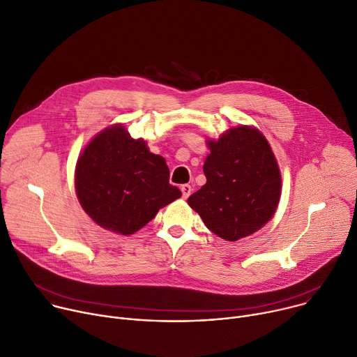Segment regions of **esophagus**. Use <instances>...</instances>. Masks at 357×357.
<instances>
[{
    "instance_id": "34e87169",
    "label": "esophagus",
    "mask_w": 357,
    "mask_h": 357,
    "mask_svg": "<svg viewBox=\"0 0 357 357\" xmlns=\"http://www.w3.org/2000/svg\"><path fill=\"white\" fill-rule=\"evenodd\" d=\"M181 190H182V197H183V199H186V198H189V195H190V192H192V188H190V185H182L181 186Z\"/></svg>"
}]
</instances>
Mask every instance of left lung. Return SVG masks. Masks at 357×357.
<instances>
[{"label": "left lung", "mask_w": 357, "mask_h": 357, "mask_svg": "<svg viewBox=\"0 0 357 357\" xmlns=\"http://www.w3.org/2000/svg\"><path fill=\"white\" fill-rule=\"evenodd\" d=\"M211 153L204 164L206 183L188 198L206 228L235 242L250 236L272 219L282 193L275 153L257 128H229L206 139Z\"/></svg>", "instance_id": "8db88e82"}]
</instances>
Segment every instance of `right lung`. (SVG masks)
<instances>
[{
	"label": "right lung",
	"instance_id": "add662e5",
	"mask_svg": "<svg viewBox=\"0 0 357 357\" xmlns=\"http://www.w3.org/2000/svg\"><path fill=\"white\" fill-rule=\"evenodd\" d=\"M75 192L85 213L101 228L132 235L158 211L181 198L169 168L146 141L134 139L123 123L96 134L78 156Z\"/></svg>",
	"mask_w": 357,
	"mask_h": 357
}]
</instances>
